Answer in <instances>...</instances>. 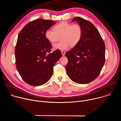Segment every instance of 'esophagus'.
Segmentation results:
<instances>
[{
    "instance_id": "34e87169",
    "label": "esophagus",
    "mask_w": 121,
    "mask_h": 121,
    "mask_svg": "<svg viewBox=\"0 0 121 121\" xmlns=\"http://www.w3.org/2000/svg\"><path fill=\"white\" fill-rule=\"evenodd\" d=\"M61 54H62V56H65V51H61Z\"/></svg>"
}]
</instances>
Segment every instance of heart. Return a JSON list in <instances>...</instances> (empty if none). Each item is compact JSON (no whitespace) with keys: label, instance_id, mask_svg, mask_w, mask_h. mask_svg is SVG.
Returning a JSON list of instances; mask_svg holds the SVG:
<instances>
[{"label":"heart","instance_id":"heart-1","mask_svg":"<svg viewBox=\"0 0 121 121\" xmlns=\"http://www.w3.org/2000/svg\"><path fill=\"white\" fill-rule=\"evenodd\" d=\"M54 30L48 29L45 32V38L51 43L56 42L61 37L60 43L54 44L55 50H66L70 46L74 47L80 41L83 34L81 26L66 22H61L54 27Z\"/></svg>","mask_w":121,"mask_h":121}]
</instances>
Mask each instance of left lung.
Wrapping results in <instances>:
<instances>
[{
  "label": "left lung",
  "mask_w": 121,
  "mask_h": 121,
  "mask_svg": "<svg viewBox=\"0 0 121 121\" xmlns=\"http://www.w3.org/2000/svg\"><path fill=\"white\" fill-rule=\"evenodd\" d=\"M83 30L80 42L66 52V70L68 77L75 83L84 84L95 80L105 63V47L100 34L91 22L75 17Z\"/></svg>",
  "instance_id": "1"
}]
</instances>
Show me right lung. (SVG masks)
<instances>
[{
  "label": "right lung",
  "mask_w": 121,
  "mask_h": 121,
  "mask_svg": "<svg viewBox=\"0 0 121 121\" xmlns=\"http://www.w3.org/2000/svg\"><path fill=\"white\" fill-rule=\"evenodd\" d=\"M55 23L38 19L27 24L19 34L15 50L16 65L22 78L30 85L47 82L52 76L53 66L62 56L58 50L50 53L52 45L44 35Z\"/></svg>",
  "instance_id": "right-lung-1"
}]
</instances>
